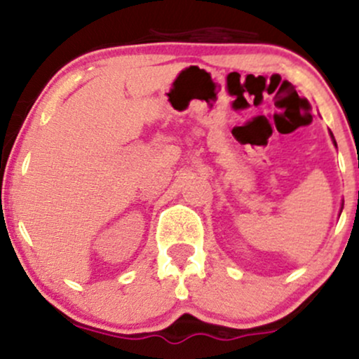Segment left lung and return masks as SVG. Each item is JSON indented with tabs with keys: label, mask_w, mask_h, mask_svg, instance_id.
<instances>
[{
	"label": "left lung",
	"mask_w": 359,
	"mask_h": 359,
	"mask_svg": "<svg viewBox=\"0 0 359 359\" xmlns=\"http://www.w3.org/2000/svg\"><path fill=\"white\" fill-rule=\"evenodd\" d=\"M331 137H332V133H331ZM332 142H334V145H336V140H334V137H332Z\"/></svg>",
	"instance_id": "8db88e82"
}]
</instances>
